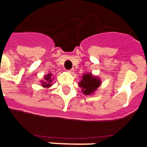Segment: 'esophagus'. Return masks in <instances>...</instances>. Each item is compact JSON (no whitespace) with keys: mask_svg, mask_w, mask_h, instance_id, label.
<instances>
[{"mask_svg":"<svg viewBox=\"0 0 147 147\" xmlns=\"http://www.w3.org/2000/svg\"><path fill=\"white\" fill-rule=\"evenodd\" d=\"M68 72L69 73V74H74V69H70V70H69Z\"/></svg>","mask_w":147,"mask_h":147,"instance_id":"obj_1","label":"esophagus"}]
</instances>
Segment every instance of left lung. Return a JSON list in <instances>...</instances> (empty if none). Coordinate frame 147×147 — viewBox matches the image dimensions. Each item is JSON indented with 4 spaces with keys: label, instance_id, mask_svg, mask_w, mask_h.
Instances as JSON below:
<instances>
[{
    "label": "left lung",
    "instance_id": "8db88e82",
    "mask_svg": "<svg viewBox=\"0 0 147 147\" xmlns=\"http://www.w3.org/2000/svg\"><path fill=\"white\" fill-rule=\"evenodd\" d=\"M101 80L98 77L92 75V73H85L82 75V80L78 83L82 88L83 94L85 96L92 95L101 85Z\"/></svg>",
    "mask_w": 147,
    "mask_h": 147
}]
</instances>
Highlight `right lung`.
Listing matches in <instances>:
<instances>
[{"mask_svg": "<svg viewBox=\"0 0 147 147\" xmlns=\"http://www.w3.org/2000/svg\"><path fill=\"white\" fill-rule=\"evenodd\" d=\"M52 74H47L44 76V80L41 81V84L43 88H50L51 86V82L54 80V78H52Z\"/></svg>", "mask_w": 147, "mask_h": 147, "instance_id": "add662e5", "label": "right lung"}]
</instances>
